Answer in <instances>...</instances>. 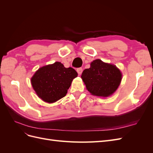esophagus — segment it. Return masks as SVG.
I'll use <instances>...</instances> for the list:
<instances>
[{
    "instance_id": "obj_1",
    "label": "esophagus",
    "mask_w": 153,
    "mask_h": 153,
    "mask_svg": "<svg viewBox=\"0 0 153 153\" xmlns=\"http://www.w3.org/2000/svg\"><path fill=\"white\" fill-rule=\"evenodd\" d=\"M76 71L78 73V75H81V74L82 73V71H83V69L82 68H79L76 69Z\"/></svg>"
}]
</instances>
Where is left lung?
Wrapping results in <instances>:
<instances>
[{
    "instance_id": "8db88e82",
    "label": "left lung",
    "mask_w": 153,
    "mask_h": 153,
    "mask_svg": "<svg viewBox=\"0 0 153 153\" xmlns=\"http://www.w3.org/2000/svg\"><path fill=\"white\" fill-rule=\"evenodd\" d=\"M81 77L92 95L107 97L118 88L122 75L115 66L96 59L91 62L90 68L84 69Z\"/></svg>"
}]
</instances>
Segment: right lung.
Returning <instances> with one entry per match:
<instances>
[{"label": "right lung", "mask_w": 153, "mask_h": 153, "mask_svg": "<svg viewBox=\"0 0 153 153\" xmlns=\"http://www.w3.org/2000/svg\"><path fill=\"white\" fill-rule=\"evenodd\" d=\"M77 75L73 68H66L62 63L55 62L39 68L31 78V84L40 98L45 102L53 103L66 95Z\"/></svg>", "instance_id": "obj_1"}]
</instances>
